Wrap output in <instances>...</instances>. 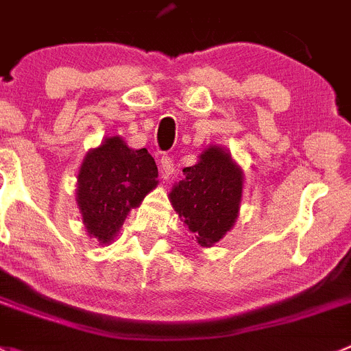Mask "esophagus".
<instances>
[{
  "label": "esophagus",
  "mask_w": 351,
  "mask_h": 351,
  "mask_svg": "<svg viewBox=\"0 0 351 351\" xmlns=\"http://www.w3.org/2000/svg\"><path fill=\"white\" fill-rule=\"evenodd\" d=\"M173 172V162L170 156H162L160 158V173L163 179H169Z\"/></svg>",
  "instance_id": "34e87169"
}]
</instances>
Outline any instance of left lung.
Instances as JSON below:
<instances>
[{
	"mask_svg": "<svg viewBox=\"0 0 351 351\" xmlns=\"http://www.w3.org/2000/svg\"><path fill=\"white\" fill-rule=\"evenodd\" d=\"M169 199L189 234L202 246H212L231 231L239 213L243 170L231 153L210 146L198 163L186 167Z\"/></svg>",
	"mask_w": 351,
	"mask_h": 351,
	"instance_id": "left-lung-1",
	"label": "left lung"
}]
</instances>
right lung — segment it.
<instances>
[{"instance_id": "right-lung-1", "label": "right lung", "mask_w": 351, "mask_h": 351, "mask_svg": "<svg viewBox=\"0 0 351 351\" xmlns=\"http://www.w3.org/2000/svg\"><path fill=\"white\" fill-rule=\"evenodd\" d=\"M158 169L148 149H132L120 136L86 153L75 199L82 223L99 245L112 241L132 208L156 188Z\"/></svg>"}]
</instances>
